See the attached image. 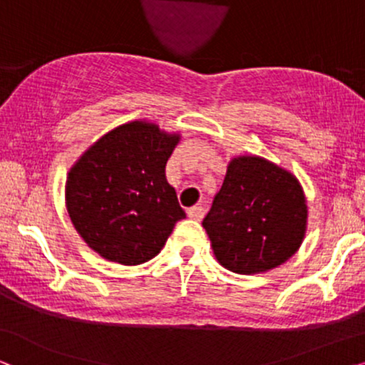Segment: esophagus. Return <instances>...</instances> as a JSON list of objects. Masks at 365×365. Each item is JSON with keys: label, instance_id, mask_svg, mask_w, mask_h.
<instances>
[{"label": "esophagus", "instance_id": "34e87169", "mask_svg": "<svg viewBox=\"0 0 365 365\" xmlns=\"http://www.w3.org/2000/svg\"><path fill=\"white\" fill-rule=\"evenodd\" d=\"M187 215L192 218V220H198L200 222L203 215H205V208L200 207V205H195V207H190L187 210Z\"/></svg>", "mask_w": 365, "mask_h": 365}]
</instances>
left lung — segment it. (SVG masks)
I'll return each mask as SVG.
<instances>
[{"label":"left lung","mask_w":365,"mask_h":365,"mask_svg":"<svg viewBox=\"0 0 365 365\" xmlns=\"http://www.w3.org/2000/svg\"><path fill=\"white\" fill-rule=\"evenodd\" d=\"M307 215L295 175L257 155H240L228 162L202 225L218 264L252 275L275 269L299 250Z\"/></svg>","instance_id":"obj_1"}]
</instances>
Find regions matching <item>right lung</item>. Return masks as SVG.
<instances>
[{"label":"right lung","mask_w":365,"mask_h":365,"mask_svg":"<svg viewBox=\"0 0 365 365\" xmlns=\"http://www.w3.org/2000/svg\"><path fill=\"white\" fill-rule=\"evenodd\" d=\"M180 138L152 121H128L96 140L70 168L68 215L85 244L105 260L148 262L185 218L165 177Z\"/></svg>","instance_id":"right-lung-1"}]
</instances>
